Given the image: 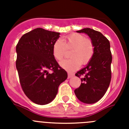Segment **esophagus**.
I'll use <instances>...</instances> for the list:
<instances>
[{
  "instance_id": "esophagus-1",
  "label": "esophagus",
  "mask_w": 129,
  "mask_h": 129,
  "mask_svg": "<svg viewBox=\"0 0 129 129\" xmlns=\"http://www.w3.org/2000/svg\"><path fill=\"white\" fill-rule=\"evenodd\" d=\"M73 76H74V74H72V73H68V78L70 79L71 77H72Z\"/></svg>"
}]
</instances>
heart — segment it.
<instances>
[{"mask_svg":"<svg viewBox=\"0 0 129 129\" xmlns=\"http://www.w3.org/2000/svg\"><path fill=\"white\" fill-rule=\"evenodd\" d=\"M67 48H72L70 54L72 58L61 61L60 66L68 72L76 70L81 63H88L94 53V46L92 41L82 34L76 33L67 36L64 41L58 39L54 42L52 48L53 57L58 61L62 60L65 55Z\"/></svg>","mask_w":129,"mask_h":129,"instance_id":"1","label":"heart"}]
</instances>
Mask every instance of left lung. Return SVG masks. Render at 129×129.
Here are the masks:
<instances>
[{"mask_svg": "<svg viewBox=\"0 0 129 129\" xmlns=\"http://www.w3.org/2000/svg\"><path fill=\"white\" fill-rule=\"evenodd\" d=\"M85 33L91 39L94 46V55L87 65L77 72L82 76L79 87L74 90L79 101L87 104L96 103L103 98L111 80L112 53L110 42L100 31L90 28L77 31Z\"/></svg>", "mask_w": 129, "mask_h": 129, "instance_id": "obj_1", "label": "left lung"}]
</instances>
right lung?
I'll return each mask as SVG.
<instances>
[{
  "label": "right lung",
  "mask_w": 129,
  "mask_h": 129,
  "mask_svg": "<svg viewBox=\"0 0 129 129\" xmlns=\"http://www.w3.org/2000/svg\"><path fill=\"white\" fill-rule=\"evenodd\" d=\"M59 34L36 28L22 35L16 46V68L20 86L26 96L36 104L43 105L53 101L59 85L68 77L52 52Z\"/></svg>",
  "instance_id": "right-lung-1"
}]
</instances>
